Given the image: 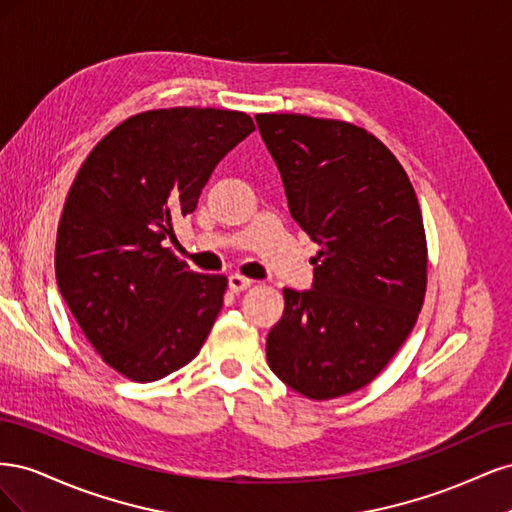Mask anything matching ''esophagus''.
Listing matches in <instances>:
<instances>
[{"mask_svg": "<svg viewBox=\"0 0 512 512\" xmlns=\"http://www.w3.org/2000/svg\"><path fill=\"white\" fill-rule=\"evenodd\" d=\"M254 284V280H250V277H243V275H239V273H232L230 277H228V288L232 290V292H243V290H247Z\"/></svg>", "mask_w": 512, "mask_h": 512, "instance_id": "34e87169", "label": "esophagus"}]
</instances>
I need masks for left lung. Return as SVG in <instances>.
Returning <instances> with one entry per match:
<instances>
[{
	"mask_svg": "<svg viewBox=\"0 0 512 512\" xmlns=\"http://www.w3.org/2000/svg\"><path fill=\"white\" fill-rule=\"evenodd\" d=\"M290 215L322 245L314 288H284L273 374L309 399L363 389L414 329L427 290L421 207L391 149L339 119L260 113Z\"/></svg>",
	"mask_w": 512,
	"mask_h": 512,
	"instance_id": "left-lung-1",
	"label": "left lung"
}]
</instances>
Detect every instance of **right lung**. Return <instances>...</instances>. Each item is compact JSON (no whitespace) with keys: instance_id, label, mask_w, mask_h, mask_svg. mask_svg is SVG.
<instances>
[{"instance_id":"right-lung-1","label":"right lung","mask_w":512,"mask_h":512,"mask_svg":"<svg viewBox=\"0 0 512 512\" xmlns=\"http://www.w3.org/2000/svg\"><path fill=\"white\" fill-rule=\"evenodd\" d=\"M254 130L241 111L156 108L121 121L76 173L57 226V286L89 344L121 376L160 380L203 348L228 280L190 271L164 239Z\"/></svg>"}]
</instances>
